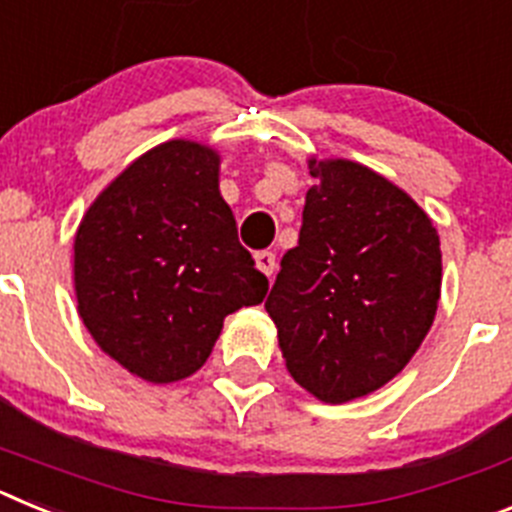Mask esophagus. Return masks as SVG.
<instances>
[{
  "label": "esophagus",
  "instance_id": "esophagus-1",
  "mask_svg": "<svg viewBox=\"0 0 512 512\" xmlns=\"http://www.w3.org/2000/svg\"><path fill=\"white\" fill-rule=\"evenodd\" d=\"M256 266H259V271H264L266 277H274V271H277V253L259 251L256 253Z\"/></svg>",
  "mask_w": 512,
  "mask_h": 512
}]
</instances>
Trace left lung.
I'll list each match as a JSON object with an SVG mask.
<instances>
[{
  "label": "left lung",
  "mask_w": 512,
  "mask_h": 512,
  "mask_svg": "<svg viewBox=\"0 0 512 512\" xmlns=\"http://www.w3.org/2000/svg\"><path fill=\"white\" fill-rule=\"evenodd\" d=\"M300 241L266 312L289 374L341 405L405 369L436 318L441 243L431 217L377 171L310 158Z\"/></svg>",
  "instance_id": "8db88e82"
}]
</instances>
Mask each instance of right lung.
<instances>
[{
    "instance_id": "right-lung-1",
    "label": "right lung",
    "mask_w": 512,
    "mask_h": 512,
    "mask_svg": "<svg viewBox=\"0 0 512 512\" xmlns=\"http://www.w3.org/2000/svg\"><path fill=\"white\" fill-rule=\"evenodd\" d=\"M217 176L210 146L161 143L99 194L76 230L81 320L104 354L146 382L197 372L225 315L259 305L269 289Z\"/></svg>"
}]
</instances>
